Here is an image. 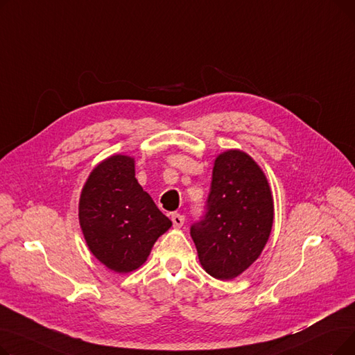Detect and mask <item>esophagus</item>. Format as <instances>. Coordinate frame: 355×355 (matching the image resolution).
<instances>
[{
	"label": "esophagus",
	"instance_id": "1",
	"mask_svg": "<svg viewBox=\"0 0 355 355\" xmlns=\"http://www.w3.org/2000/svg\"><path fill=\"white\" fill-rule=\"evenodd\" d=\"M171 220H173V225L175 226V227H181L182 225H184V216L182 214H180V213H173L171 214Z\"/></svg>",
	"mask_w": 355,
	"mask_h": 355
}]
</instances>
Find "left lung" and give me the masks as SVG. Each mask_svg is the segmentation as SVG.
Masks as SVG:
<instances>
[{
  "mask_svg": "<svg viewBox=\"0 0 355 355\" xmlns=\"http://www.w3.org/2000/svg\"><path fill=\"white\" fill-rule=\"evenodd\" d=\"M273 223V200L268 180L245 153L216 158L206 211L190 234L201 266L227 281L245 272L262 253Z\"/></svg>",
  "mask_w": 355,
  "mask_h": 355,
  "instance_id": "1",
  "label": "left lung"
}]
</instances>
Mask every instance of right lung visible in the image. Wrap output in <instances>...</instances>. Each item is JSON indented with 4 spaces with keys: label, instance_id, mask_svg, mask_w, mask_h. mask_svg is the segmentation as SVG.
<instances>
[{
    "label": "right lung",
    "instance_id": "obj_1",
    "mask_svg": "<svg viewBox=\"0 0 355 355\" xmlns=\"http://www.w3.org/2000/svg\"><path fill=\"white\" fill-rule=\"evenodd\" d=\"M79 220L90 252L118 273L138 269L173 225L142 190L134 159L125 155L110 157L92 171L80 196Z\"/></svg>",
    "mask_w": 355,
    "mask_h": 355
}]
</instances>
